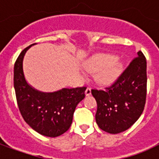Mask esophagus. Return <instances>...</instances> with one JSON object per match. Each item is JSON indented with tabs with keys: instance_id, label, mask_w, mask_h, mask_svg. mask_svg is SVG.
Here are the masks:
<instances>
[{
	"instance_id": "obj_1",
	"label": "esophagus",
	"mask_w": 159,
	"mask_h": 159,
	"mask_svg": "<svg viewBox=\"0 0 159 159\" xmlns=\"http://www.w3.org/2000/svg\"><path fill=\"white\" fill-rule=\"evenodd\" d=\"M85 94H86L87 96L91 94V88H89V87H88V88H87L86 90H85Z\"/></svg>"
}]
</instances>
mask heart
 <instances>
[{
  "mask_svg": "<svg viewBox=\"0 0 159 159\" xmlns=\"http://www.w3.org/2000/svg\"><path fill=\"white\" fill-rule=\"evenodd\" d=\"M84 69L90 72H96V79L102 83L114 82L123 70V65L117 57L111 54H97L90 58Z\"/></svg>",
  "mask_w": 159,
  "mask_h": 159,
  "instance_id": "heart-1",
  "label": "heart"
}]
</instances>
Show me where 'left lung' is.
I'll use <instances>...</instances> for the list:
<instances>
[{"label":"left lung","mask_w":159,"mask_h":159,"mask_svg":"<svg viewBox=\"0 0 159 159\" xmlns=\"http://www.w3.org/2000/svg\"><path fill=\"white\" fill-rule=\"evenodd\" d=\"M137 54L111 86L91 90L97 102L96 123L107 133L125 131L143 112L147 99V60L142 52Z\"/></svg>","instance_id":"8db88e82"}]
</instances>
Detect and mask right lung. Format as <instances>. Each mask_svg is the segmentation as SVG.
Listing matches in <instances>:
<instances>
[{"label": "right lung", "mask_w": 159, "mask_h": 159, "mask_svg": "<svg viewBox=\"0 0 159 159\" xmlns=\"http://www.w3.org/2000/svg\"><path fill=\"white\" fill-rule=\"evenodd\" d=\"M31 45L20 52L14 64L13 85L19 111L33 129L42 135L57 137L69 129L77 104L85 97L86 87L43 93L30 87L23 71V59Z\"/></svg>", "instance_id": "1"}]
</instances>
